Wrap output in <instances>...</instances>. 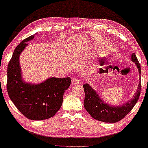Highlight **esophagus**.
I'll return each mask as SVG.
<instances>
[{
    "label": "esophagus",
    "mask_w": 148,
    "mask_h": 148,
    "mask_svg": "<svg viewBox=\"0 0 148 148\" xmlns=\"http://www.w3.org/2000/svg\"><path fill=\"white\" fill-rule=\"evenodd\" d=\"M80 82L79 79L78 78H73L72 79V85H76Z\"/></svg>",
    "instance_id": "34e87169"
}]
</instances>
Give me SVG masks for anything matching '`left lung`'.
Segmentation results:
<instances>
[{"label": "left lung", "instance_id": "1", "mask_svg": "<svg viewBox=\"0 0 148 148\" xmlns=\"http://www.w3.org/2000/svg\"><path fill=\"white\" fill-rule=\"evenodd\" d=\"M131 60L136 64L140 74V79H141V66L135 53H132ZM85 91V99L84 105L87 111L95 120L104 122V123H114L120 121L127 114L139 99L140 91H141V82H140L138 87L137 91L135 95L125 104L121 106H112L105 103L98 93L91 88L88 84L83 85Z\"/></svg>", "mask_w": 148, "mask_h": 148}]
</instances>
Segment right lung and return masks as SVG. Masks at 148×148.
Instances as JSON below:
<instances>
[{
	"label": "right lung",
	"mask_w": 148,
	"mask_h": 148,
	"mask_svg": "<svg viewBox=\"0 0 148 148\" xmlns=\"http://www.w3.org/2000/svg\"><path fill=\"white\" fill-rule=\"evenodd\" d=\"M35 35L16 47L7 69V91L12 101L27 119L42 121L53 116L62 104L63 95L71 83L70 78H49L33 84L23 82L19 58Z\"/></svg>",
	"instance_id": "right-lung-1"
}]
</instances>
